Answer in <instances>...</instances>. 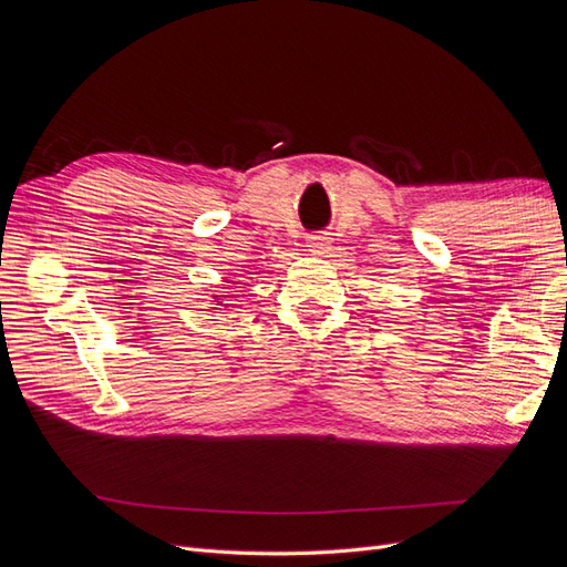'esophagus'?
Returning <instances> with one entry per match:
<instances>
[{"label":"esophagus","instance_id":"esophagus-1","mask_svg":"<svg viewBox=\"0 0 567 567\" xmlns=\"http://www.w3.org/2000/svg\"><path fill=\"white\" fill-rule=\"evenodd\" d=\"M307 250L315 255H326L331 250V236L317 231V234H307Z\"/></svg>","mask_w":567,"mask_h":567}]
</instances>
